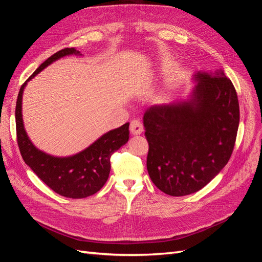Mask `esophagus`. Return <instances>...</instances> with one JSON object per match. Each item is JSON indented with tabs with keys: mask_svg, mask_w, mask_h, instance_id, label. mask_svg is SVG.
<instances>
[{
	"mask_svg": "<svg viewBox=\"0 0 262 262\" xmlns=\"http://www.w3.org/2000/svg\"><path fill=\"white\" fill-rule=\"evenodd\" d=\"M130 131L133 136H139L143 132V124L141 123L139 119H134L130 123Z\"/></svg>",
	"mask_w": 262,
	"mask_h": 262,
	"instance_id": "obj_1",
	"label": "esophagus"
}]
</instances>
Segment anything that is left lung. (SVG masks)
<instances>
[{
    "label": "left lung",
    "mask_w": 262,
    "mask_h": 262,
    "mask_svg": "<svg viewBox=\"0 0 262 262\" xmlns=\"http://www.w3.org/2000/svg\"><path fill=\"white\" fill-rule=\"evenodd\" d=\"M187 98L156 105L143 117L146 167L166 194L199 191L224 168L239 124L235 87L222 70L196 72Z\"/></svg>",
    "instance_id": "1"
}]
</instances>
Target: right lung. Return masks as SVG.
I'll list each match as a JSON object with an SVG mask.
<instances>
[{
  "label": "right lung",
  "mask_w": 262,
  "mask_h": 262,
  "mask_svg": "<svg viewBox=\"0 0 262 262\" xmlns=\"http://www.w3.org/2000/svg\"><path fill=\"white\" fill-rule=\"evenodd\" d=\"M71 54L82 55L74 48L62 49L47 59L21 85L15 118L17 143L24 162L54 192L72 199H82L96 193L106 184L110 172V157L129 141V122L102 134L81 152L72 156L59 157L47 154L34 145L24 126L21 114L23 93L27 82L54 61Z\"/></svg>",
  "instance_id": "1"
}]
</instances>
